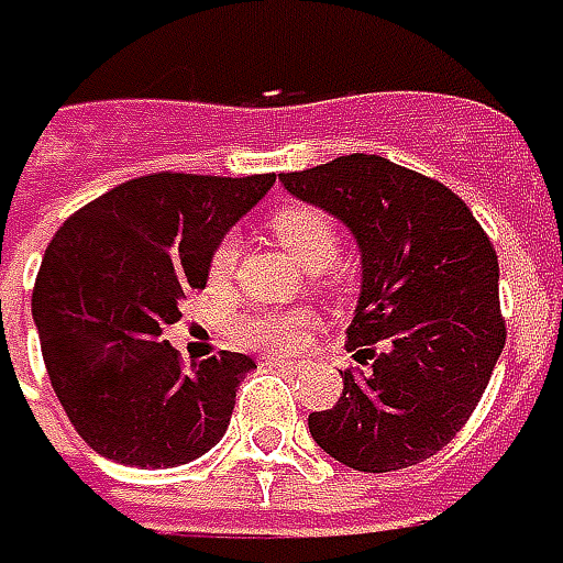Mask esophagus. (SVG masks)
I'll use <instances>...</instances> for the list:
<instances>
[{"label": "esophagus", "instance_id": "1", "mask_svg": "<svg viewBox=\"0 0 563 563\" xmlns=\"http://www.w3.org/2000/svg\"><path fill=\"white\" fill-rule=\"evenodd\" d=\"M265 365H277L280 372H289V375L301 372V363H292V360H265Z\"/></svg>", "mask_w": 563, "mask_h": 563}]
</instances>
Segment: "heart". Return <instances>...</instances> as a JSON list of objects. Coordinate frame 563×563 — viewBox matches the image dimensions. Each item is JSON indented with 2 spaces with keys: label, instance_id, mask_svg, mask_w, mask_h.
<instances>
[{
  "label": "heart",
  "instance_id": "heart-1",
  "mask_svg": "<svg viewBox=\"0 0 563 563\" xmlns=\"http://www.w3.org/2000/svg\"><path fill=\"white\" fill-rule=\"evenodd\" d=\"M274 238L308 271L325 268L338 255V225L313 203H286L271 213ZM238 238H222L210 255V280L225 283L238 265ZM313 317L308 310H265L238 320V341L262 353H295L305 347Z\"/></svg>",
  "mask_w": 563,
  "mask_h": 563
}]
</instances>
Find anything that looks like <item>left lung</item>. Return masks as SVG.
<instances>
[{
	"instance_id": "8db88e82",
	"label": "left lung",
	"mask_w": 563,
	"mask_h": 563,
	"mask_svg": "<svg viewBox=\"0 0 563 563\" xmlns=\"http://www.w3.org/2000/svg\"><path fill=\"white\" fill-rule=\"evenodd\" d=\"M280 183L338 216L363 253L347 350L365 368L344 372L341 399L310 415L313 442L360 473L432 457L470 420L506 344L494 243L451 188L380 155Z\"/></svg>"
}]
</instances>
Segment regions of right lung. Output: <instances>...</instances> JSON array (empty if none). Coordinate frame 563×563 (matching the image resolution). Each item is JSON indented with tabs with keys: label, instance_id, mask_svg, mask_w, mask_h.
I'll list each match as a JSON object with an SVG mask.
<instances>
[{
	"label": "right lung",
	"instance_id": "1",
	"mask_svg": "<svg viewBox=\"0 0 563 563\" xmlns=\"http://www.w3.org/2000/svg\"><path fill=\"white\" fill-rule=\"evenodd\" d=\"M274 173H148L60 225L33 289L51 387L97 454L167 470L225 435L255 363L219 350L183 363L164 341L179 301L207 286L216 243L274 186Z\"/></svg>",
	"mask_w": 563,
	"mask_h": 563
}]
</instances>
